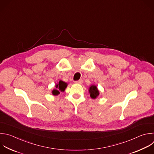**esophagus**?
<instances>
[{"label":"esophagus","mask_w":154,"mask_h":154,"mask_svg":"<svg viewBox=\"0 0 154 154\" xmlns=\"http://www.w3.org/2000/svg\"><path fill=\"white\" fill-rule=\"evenodd\" d=\"M83 82V80H79L78 81H75V83H77V84H82Z\"/></svg>","instance_id":"obj_1"}]
</instances>
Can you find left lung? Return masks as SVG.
Here are the masks:
<instances>
[{
	"instance_id": "left-lung-1",
	"label": "left lung",
	"mask_w": 154,
	"mask_h": 154,
	"mask_svg": "<svg viewBox=\"0 0 154 154\" xmlns=\"http://www.w3.org/2000/svg\"><path fill=\"white\" fill-rule=\"evenodd\" d=\"M89 93L90 94V97L92 99H95L100 94V92L97 87V86L94 85H92L89 88Z\"/></svg>"
}]
</instances>
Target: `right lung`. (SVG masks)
Instances as JSON below:
<instances>
[{
	"mask_svg": "<svg viewBox=\"0 0 154 154\" xmlns=\"http://www.w3.org/2000/svg\"><path fill=\"white\" fill-rule=\"evenodd\" d=\"M68 86V83L60 80L58 83L56 84L55 88L52 91V94L53 95H58L60 94V92H64L65 89Z\"/></svg>",
	"mask_w": 154,
	"mask_h": 154,
	"instance_id": "obj_1",
	"label": "right lung"
}]
</instances>
